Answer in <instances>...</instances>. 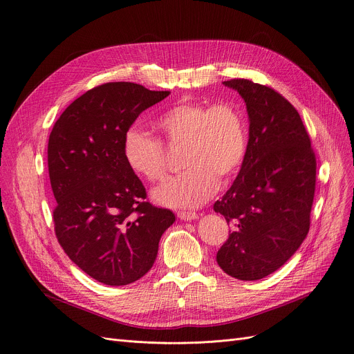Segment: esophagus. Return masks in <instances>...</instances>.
<instances>
[{"instance_id":"obj_1","label":"esophagus","mask_w":354,"mask_h":354,"mask_svg":"<svg viewBox=\"0 0 354 354\" xmlns=\"http://www.w3.org/2000/svg\"><path fill=\"white\" fill-rule=\"evenodd\" d=\"M197 214L193 211H179L178 212V218H180L182 221H192V219H197Z\"/></svg>"}]
</instances>
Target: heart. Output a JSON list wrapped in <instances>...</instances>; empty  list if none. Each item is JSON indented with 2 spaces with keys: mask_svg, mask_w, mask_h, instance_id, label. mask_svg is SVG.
Returning a JSON list of instances; mask_svg holds the SVG:
<instances>
[{
  "mask_svg": "<svg viewBox=\"0 0 354 354\" xmlns=\"http://www.w3.org/2000/svg\"><path fill=\"white\" fill-rule=\"evenodd\" d=\"M169 147H183L185 172L153 190L165 207H198L209 200L219 182L236 175L248 151V122L243 111L229 101L215 104L182 98L154 121ZM124 157L132 172L157 182L167 172L164 145L149 133L129 128L124 138Z\"/></svg>",
  "mask_w": 354,
  "mask_h": 354,
  "instance_id": "1",
  "label": "heart"
}]
</instances>
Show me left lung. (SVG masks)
Masks as SVG:
<instances>
[{
  "instance_id": "left-lung-1",
  "label": "left lung",
  "mask_w": 354,
  "mask_h": 354,
  "mask_svg": "<svg viewBox=\"0 0 354 354\" xmlns=\"http://www.w3.org/2000/svg\"><path fill=\"white\" fill-rule=\"evenodd\" d=\"M249 113L241 172L214 211L232 225L216 263L232 278L261 279L281 268L310 229L317 162L297 109L274 88L230 79Z\"/></svg>"
}]
</instances>
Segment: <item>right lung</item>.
<instances>
[{"label": "right lung", "mask_w": 354, "mask_h": 354, "mask_svg": "<svg viewBox=\"0 0 354 354\" xmlns=\"http://www.w3.org/2000/svg\"><path fill=\"white\" fill-rule=\"evenodd\" d=\"M169 95L131 82L97 86L58 118L48 139V174L57 201V239L93 279L129 285L153 267L171 209L146 201L142 180L124 157L138 116Z\"/></svg>", "instance_id": "add662e5"}]
</instances>
